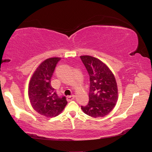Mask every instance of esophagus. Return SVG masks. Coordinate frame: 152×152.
<instances>
[{"label": "esophagus", "instance_id": "1", "mask_svg": "<svg viewBox=\"0 0 152 152\" xmlns=\"http://www.w3.org/2000/svg\"><path fill=\"white\" fill-rule=\"evenodd\" d=\"M74 97H75V96H74V94H72V95H70V96H67L66 99L68 101H72V100L74 99Z\"/></svg>", "mask_w": 152, "mask_h": 152}]
</instances>
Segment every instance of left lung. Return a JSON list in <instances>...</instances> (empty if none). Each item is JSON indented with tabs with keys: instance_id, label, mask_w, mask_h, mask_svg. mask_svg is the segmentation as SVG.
Masks as SVG:
<instances>
[{
	"instance_id": "1",
	"label": "left lung",
	"mask_w": 152,
	"mask_h": 152,
	"mask_svg": "<svg viewBox=\"0 0 152 152\" xmlns=\"http://www.w3.org/2000/svg\"><path fill=\"white\" fill-rule=\"evenodd\" d=\"M90 76L89 102L81 106L85 114L92 117H104L115 106L118 89L112 72L99 59L90 56H80Z\"/></svg>"
}]
</instances>
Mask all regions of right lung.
<instances>
[{"instance_id":"obj_1","label":"right lung","mask_w":152,"mask_h":152,"mask_svg":"<svg viewBox=\"0 0 152 152\" xmlns=\"http://www.w3.org/2000/svg\"><path fill=\"white\" fill-rule=\"evenodd\" d=\"M60 58H51L40 64L29 84L28 94L35 111L47 117L58 115L67 104L65 96H59L51 86V78Z\"/></svg>"}]
</instances>
